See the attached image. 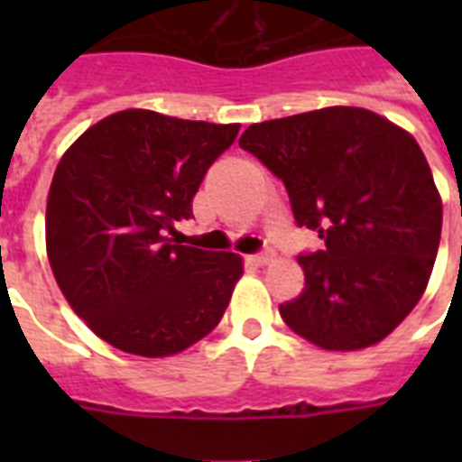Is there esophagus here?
I'll list each match as a JSON object with an SVG mask.
<instances>
[{
  "instance_id": "obj_1",
  "label": "esophagus",
  "mask_w": 462,
  "mask_h": 462,
  "mask_svg": "<svg viewBox=\"0 0 462 462\" xmlns=\"http://www.w3.org/2000/svg\"><path fill=\"white\" fill-rule=\"evenodd\" d=\"M249 261H252L254 266H266V263H271V261H273V252H271V249H263V252H259V254H252V256H249Z\"/></svg>"
}]
</instances>
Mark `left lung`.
Returning <instances> with one entry per match:
<instances>
[{
	"mask_svg": "<svg viewBox=\"0 0 462 462\" xmlns=\"http://www.w3.org/2000/svg\"><path fill=\"white\" fill-rule=\"evenodd\" d=\"M239 146L285 184L297 227L323 249L300 254L304 290L282 321L323 350L379 343L412 311L441 239V199L422 148L362 107L252 125Z\"/></svg>",
	"mask_w": 462,
	"mask_h": 462,
	"instance_id": "8db88e82",
	"label": "left lung"
}]
</instances>
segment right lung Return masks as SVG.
Returning a JSON list of instances; mask_svg holds the SVG:
<instances>
[{
    "label": "right lung",
    "instance_id": "1",
    "mask_svg": "<svg viewBox=\"0 0 462 462\" xmlns=\"http://www.w3.org/2000/svg\"><path fill=\"white\" fill-rule=\"evenodd\" d=\"M239 125L125 110L90 126L57 165L47 256L90 330L117 350L167 357L216 328L242 278L232 252L170 239Z\"/></svg>",
    "mask_w": 462,
    "mask_h": 462
}]
</instances>
